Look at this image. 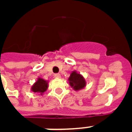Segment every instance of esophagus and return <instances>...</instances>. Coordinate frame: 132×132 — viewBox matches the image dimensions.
<instances>
[{
	"instance_id": "esophagus-1",
	"label": "esophagus",
	"mask_w": 132,
	"mask_h": 132,
	"mask_svg": "<svg viewBox=\"0 0 132 132\" xmlns=\"http://www.w3.org/2000/svg\"><path fill=\"white\" fill-rule=\"evenodd\" d=\"M55 78H60L61 75H60V74H55Z\"/></svg>"
}]
</instances>
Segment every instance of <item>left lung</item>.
<instances>
[{"instance_id": "1", "label": "left lung", "mask_w": 132, "mask_h": 132, "mask_svg": "<svg viewBox=\"0 0 132 132\" xmlns=\"http://www.w3.org/2000/svg\"><path fill=\"white\" fill-rule=\"evenodd\" d=\"M68 80L70 86L73 88L75 91L82 90L86 86V81L85 78L80 73L77 72L76 70H73L70 73Z\"/></svg>"}]
</instances>
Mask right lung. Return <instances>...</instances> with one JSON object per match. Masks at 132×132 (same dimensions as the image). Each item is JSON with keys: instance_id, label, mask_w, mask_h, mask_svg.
I'll use <instances>...</instances> for the list:
<instances>
[{"instance_id": "obj_1", "label": "right lung", "mask_w": 132, "mask_h": 132, "mask_svg": "<svg viewBox=\"0 0 132 132\" xmlns=\"http://www.w3.org/2000/svg\"><path fill=\"white\" fill-rule=\"evenodd\" d=\"M48 87V81L44 80V79L38 77L37 81L32 85L31 90L35 93H38L40 95H43L44 92L47 90Z\"/></svg>"}]
</instances>
